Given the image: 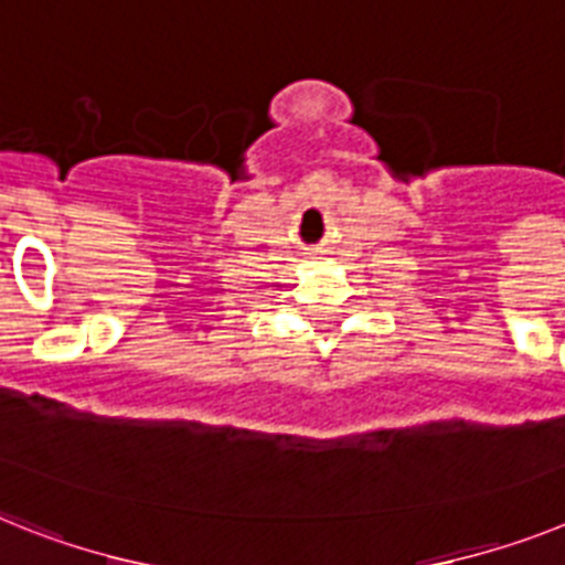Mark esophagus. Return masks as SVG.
<instances>
[{
    "label": "esophagus",
    "mask_w": 565,
    "mask_h": 565,
    "mask_svg": "<svg viewBox=\"0 0 565 565\" xmlns=\"http://www.w3.org/2000/svg\"><path fill=\"white\" fill-rule=\"evenodd\" d=\"M309 256H320V250H317V248H311V250H309Z\"/></svg>",
    "instance_id": "34e87169"
}]
</instances>
